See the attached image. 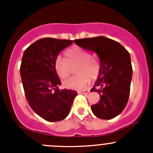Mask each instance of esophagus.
Wrapping results in <instances>:
<instances>
[{
	"label": "esophagus",
	"instance_id": "esophagus-1",
	"mask_svg": "<svg viewBox=\"0 0 153 153\" xmlns=\"http://www.w3.org/2000/svg\"><path fill=\"white\" fill-rule=\"evenodd\" d=\"M78 93H85V94H87L89 92V89H83V90H79L78 91Z\"/></svg>",
	"mask_w": 153,
	"mask_h": 153
}]
</instances>
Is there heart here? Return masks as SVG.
<instances>
[{"instance_id":"1","label":"heart","mask_w":153,"mask_h":153,"mask_svg":"<svg viewBox=\"0 0 153 153\" xmlns=\"http://www.w3.org/2000/svg\"><path fill=\"white\" fill-rule=\"evenodd\" d=\"M65 58L58 56L55 61V69L61 78L65 79L70 75L72 67H75L74 77L64 81L68 89H81L87 85L91 79H95L100 72L99 62L88 51L80 47H72L65 52Z\"/></svg>"}]
</instances>
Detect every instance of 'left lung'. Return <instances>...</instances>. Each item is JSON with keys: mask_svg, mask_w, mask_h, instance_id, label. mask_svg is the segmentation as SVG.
<instances>
[{"mask_svg": "<svg viewBox=\"0 0 153 153\" xmlns=\"http://www.w3.org/2000/svg\"><path fill=\"white\" fill-rule=\"evenodd\" d=\"M75 44L96 52L101 69L92 92L100 95L98 104L91 106L94 115L109 120L119 115L129 100L132 67L130 55L121 44L114 40L100 36L76 39Z\"/></svg>", "mask_w": 153, "mask_h": 153, "instance_id": "8db88e82", "label": "left lung"}]
</instances>
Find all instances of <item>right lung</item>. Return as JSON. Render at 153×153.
<instances>
[{
    "instance_id": "add662e5",
    "label": "right lung",
    "mask_w": 153,
    "mask_h": 153,
    "mask_svg": "<svg viewBox=\"0 0 153 153\" xmlns=\"http://www.w3.org/2000/svg\"><path fill=\"white\" fill-rule=\"evenodd\" d=\"M72 43L71 40L41 38L23 55L20 71L25 96L34 112L46 121L64 119L77 95L75 90L58 89L61 82L55 69L59 52Z\"/></svg>"
}]
</instances>
